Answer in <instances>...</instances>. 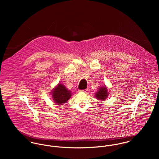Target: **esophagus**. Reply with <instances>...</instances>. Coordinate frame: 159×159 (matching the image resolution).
<instances>
[{"label":"esophagus","instance_id":"1","mask_svg":"<svg viewBox=\"0 0 159 159\" xmlns=\"http://www.w3.org/2000/svg\"><path fill=\"white\" fill-rule=\"evenodd\" d=\"M80 92H86V91H87V89H84V90H80Z\"/></svg>","mask_w":159,"mask_h":159}]
</instances>
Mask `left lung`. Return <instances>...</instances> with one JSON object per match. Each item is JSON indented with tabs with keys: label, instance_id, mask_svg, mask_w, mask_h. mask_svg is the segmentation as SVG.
Returning a JSON list of instances; mask_svg holds the SVG:
<instances>
[{
	"label": "left lung",
	"instance_id": "8db88e82",
	"mask_svg": "<svg viewBox=\"0 0 159 159\" xmlns=\"http://www.w3.org/2000/svg\"><path fill=\"white\" fill-rule=\"evenodd\" d=\"M97 93H95V97L98 99V100H105L108 95V89L107 88V87H102L100 88L99 89L98 91H97Z\"/></svg>",
	"mask_w": 159,
	"mask_h": 159
}]
</instances>
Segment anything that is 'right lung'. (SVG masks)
Returning a JSON list of instances; mask_svg holds the SVG:
<instances>
[{
	"instance_id": "1",
	"label": "right lung",
	"mask_w": 159,
	"mask_h": 159,
	"mask_svg": "<svg viewBox=\"0 0 159 159\" xmlns=\"http://www.w3.org/2000/svg\"><path fill=\"white\" fill-rule=\"evenodd\" d=\"M51 93L54 101L58 105L66 103L71 96V91H68L62 84H59Z\"/></svg>"
}]
</instances>
